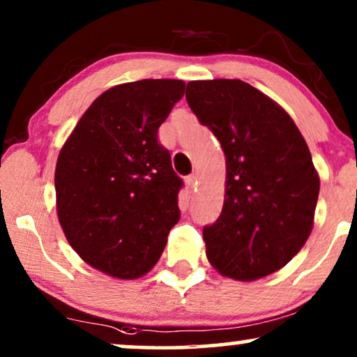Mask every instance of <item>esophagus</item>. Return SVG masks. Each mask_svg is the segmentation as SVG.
<instances>
[{"instance_id":"1","label":"esophagus","mask_w":357,"mask_h":357,"mask_svg":"<svg viewBox=\"0 0 357 357\" xmlns=\"http://www.w3.org/2000/svg\"><path fill=\"white\" fill-rule=\"evenodd\" d=\"M185 182H187L188 187H195L197 182H198V175L197 174H190L187 178H185Z\"/></svg>"}]
</instances>
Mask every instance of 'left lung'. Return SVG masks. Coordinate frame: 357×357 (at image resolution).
<instances>
[{
	"label": "left lung",
	"mask_w": 357,
	"mask_h": 357,
	"mask_svg": "<svg viewBox=\"0 0 357 357\" xmlns=\"http://www.w3.org/2000/svg\"><path fill=\"white\" fill-rule=\"evenodd\" d=\"M185 98L226 157L223 210L203 228L208 261L234 280L274 274L313 228L320 178L307 142L285 109L243 80L188 82Z\"/></svg>",
	"instance_id": "1"
}]
</instances>
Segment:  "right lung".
Here are the masks:
<instances>
[{
    "mask_svg": "<svg viewBox=\"0 0 357 357\" xmlns=\"http://www.w3.org/2000/svg\"><path fill=\"white\" fill-rule=\"evenodd\" d=\"M182 80H139L100 95L55 167L60 226L78 256L111 277L137 279L178 223L182 178L157 132L183 96Z\"/></svg>",
    "mask_w": 357,
    "mask_h": 357,
    "instance_id": "obj_1",
    "label": "right lung"
}]
</instances>
